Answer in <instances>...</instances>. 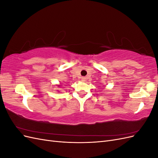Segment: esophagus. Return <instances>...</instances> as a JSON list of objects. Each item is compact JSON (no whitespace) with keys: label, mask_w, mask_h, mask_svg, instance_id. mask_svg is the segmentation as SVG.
I'll return each instance as SVG.
<instances>
[{"label":"esophagus","mask_w":158,"mask_h":158,"mask_svg":"<svg viewBox=\"0 0 158 158\" xmlns=\"http://www.w3.org/2000/svg\"><path fill=\"white\" fill-rule=\"evenodd\" d=\"M81 80H82V82H85V81L86 80V78H85V77H82V78H81Z\"/></svg>","instance_id":"obj_1"}]
</instances>
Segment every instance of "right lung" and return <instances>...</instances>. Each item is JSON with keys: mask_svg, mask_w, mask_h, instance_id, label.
<instances>
[{"mask_svg": "<svg viewBox=\"0 0 158 158\" xmlns=\"http://www.w3.org/2000/svg\"><path fill=\"white\" fill-rule=\"evenodd\" d=\"M57 85V86H58V87H59V88L60 87V85Z\"/></svg>", "mask_w": 158, "mask_h": 158, "instance_id": "obj_1", "label": "right lung"}]
</instances>
